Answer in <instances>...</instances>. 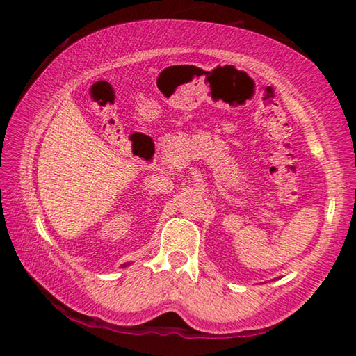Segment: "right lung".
I'll return each instance as SVG.
<instances>
[{"label":"right lung","mask_w":356,"mask_h":356,"mask_svg":"<svg viewBox=\"0 0 356 356\" xmlns=\"http://www.w3.org/2000/svg\"><path fill=\"white\" fill-rule=\"evenodd\" d=\"M124 267H125V264H124Z\"/></svg>","instance_id":"right-lung-1"}]
</instances>
